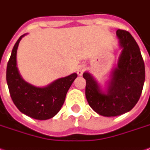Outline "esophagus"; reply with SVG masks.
<instances>
[{"instance_id":"esophagus-1","label":"esophagus","mask_w":150,"mask_h":150,"mask_svg":"<svg viewBox=\"0 0 150 150\" xmlns=\"http://www.w3.org/2000/svg\"><path fill=\"white\" fill-rule=\"evenodd\" d=\"M84 70H85V66H84V65L78 66V68H77V74H78V76H82V73L84 72Z\"/></svg>"}]
</instances>
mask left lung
<instances>
[{"label": "left lung", "instance_id": "left-lung-1", "mask_svg": "<svg viewBox=\"0 0 150 150\" xmlns=\"http://www.w3.org/2000/svg\"><path fill=\"white\" fill-rule=\"evenodd\" d=\"M116 36L121 50L117 66L102 88L89 72L86 79V97L89 105L102 116L123 115L138 102L145 80V68L137 43L128 31L118 30Z\"/></svg>", "mask_w": 150, "mask_h": 150}]
</instances>
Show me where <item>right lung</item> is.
<instances>
[{"label":"right lung","mask_w":150,"mask_h":150,"mask_svg":"<svg viewBox=\"0 0 150 150\" xmlns=\"http://www.w3.org/2000/svg\"><path fill=\"white\" fill-rule=\"evenodd\" d=\"M25 35H21L12 49L7 63V85L12 101L21 112L33 119L45 120L58 114L77 74L59 78L45 87H36L24 80L17 68L16 54L20 41Z\"/></svg>","instance_id":"right-lung-1"}]
</instances>
